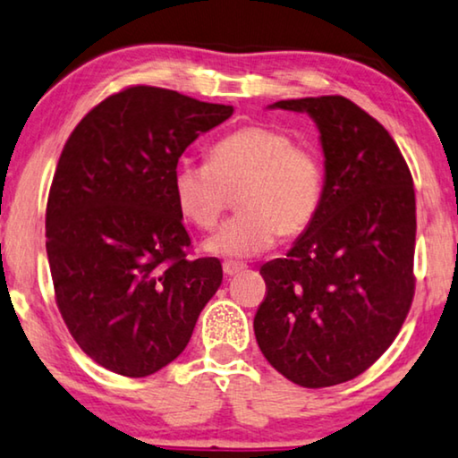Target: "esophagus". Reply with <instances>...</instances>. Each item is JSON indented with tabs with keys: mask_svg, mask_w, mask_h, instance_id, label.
<instances>
[{
	"mask_svg": "<svg viewBox=\"0 0 458 458\" xmlns=\"http://www.w3.org/2000/svg\"><path fill=\"white\" fill-rule=\"evenodd\" d=\"M222 269H224V276H226V277H234V276H238V273H241V271L247 269V265L238 263V261H224Z\"/></svg>",
	"mask_w": 458,
	"mask_h": 458,
	"instance_id": "obj_1",
	"label": "esophagus"
}]
</instances>
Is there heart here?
Instances as JSON below:
<instances>
[{
  "label": "heart",
  "mask_w": 458,
  "mask_h": 458,
  "mask_svg": "<svg viewBox=\"0 0 458 458\" xmlns=\"http://www.w3.org/2000/svg\"><path fill=\"white\" fill-rule=\"evenodd\" d=\"M176 208L201 230L216 228L232 195L241 214L216 232L206 250L255 257L277 236H300L315 222L325 195V164L310 143L269 125H247L209 149V162L181 160L173 173Z\"/></svg>",
  "instance_id": "obj_1"
}]
</instances>
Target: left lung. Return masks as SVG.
<instances>
[{
  "mask_svg": "<svg viewBox=\"0 0 458 458\" xmlns=\"http://www.w3.org/2000/svg\"><path fill=\"white\" fill-rule=\"evenodd\" d=\"M317 121L325 195L285 259L261 267L263 356L306 388L368 370L403 327L415 294V189L391 133L345 97L279 100Z\"/></svg>",
  "mask_w": 458,
  "mask_h": 458,
  "instance_id": "left-lung-1",
  "label": "left lung"
}]
</instances>
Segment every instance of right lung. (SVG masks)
Segmentation results:
<instances>
[{
    "instance_id": "obj_1",
    "label": "right lung",
    "mask_w": 458,
    "mask_h": 458,
    "mask_svg": "<svg viewBox=\"0 0 458 458\" xmlns=\"http://www.w3.org/2000/svg\"><path fill=\"white\" fill-rule=\"evenodd\" d=\"M234 108L156 86H129L65 141L47 201L55 302L86 356L141 378L185 350L222 284L216 257L189 259L173 173Z\"/></svg>"
}]
</instances>
